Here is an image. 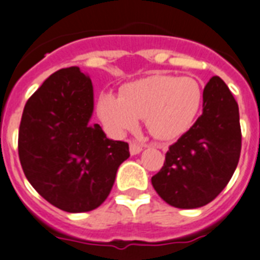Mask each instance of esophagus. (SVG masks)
<instances>
[{
	"label": "esophagus",
	"instance_id": "34e87169",
	"mask_svg": "<svg viewBox=\"0 0 260 260\" xmlns=\"http://www.w3.org/2000/svg\"><path fill=\"white\" fill-rule=\"evenodd\" d=\"M143 150V145L141 144H139L137 141H131L129 143V152L132 156H135V154H139Z\"/></svg>",
	"mask_w": 260,
	"mask_h": 260
}]
</instances>
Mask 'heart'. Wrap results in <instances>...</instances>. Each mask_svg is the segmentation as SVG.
I'll return each mask as SVG.
<instances>
[{
  "instance_id": "obj_1",
  "label": "heart",
  "mask_w": 260,
  "mask_h": 260,
  "mask_svg": "<svg viewBox=\"0 0 260 260\" xmlns=\"http://www.w3.org/2000/svg\"><path fill=\"white\" fill-rule=\"evenodd\" d=\"M202 100V88L193 78L152 75L125 84L120 96L103 93L98 115L116 136L135 129L137 119H145L152 136L171 140L190 129Z\"/></svg>"
}]
</instances>
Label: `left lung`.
<instances>
[{
    "label": "left lung",
    "mask_w": 260,
    "mask_h": 260,
    "mask_svg": "<svg viewBox=\"0 0 260 260\" xmlns=\"http://www.w3.org/2000/svg\"><path fill=\"white\" fill-rule=\"evenodd\" d=\"M242 148L239 108L226 83L213 76L205 86L202 115L169 147L152 177L157 194L178 209L208 205L229 184Z\"/></svg>",
    "instance_id": "8db88e82"
}]
</instances>
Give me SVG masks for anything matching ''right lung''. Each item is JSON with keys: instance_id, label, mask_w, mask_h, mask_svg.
<instances>
[{"instance_id": "1", "label": "right lung", "mask_w": 260, "mask_h": 260, "mask_svg": "<svg viewBox=\"0 0 260 260\" xmlns=\"http://www.w3.org/2000/svg\"><path fill=\"white\" fill-rule=\"evenodd\" d=\"M93 87L79 67L50 75L32 93L19 124L23 173L47 202L67 213L99 208L113 186L128 143L91 123Z\"/></svg>"}]
</instances>
